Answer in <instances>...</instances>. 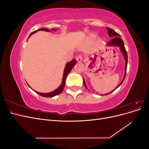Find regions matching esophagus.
I'll list each match as a JSON object with an SVG mask.
<instances>
[{
  "label": "esophagus",
  "mask_w": 149,
  "mask_h": 149,
  "mask_svg": "<svg viewBox=\"0 0 149 149\" xmlns=\"http://www.w3.org/2000/svg\"><path fill=\"white\" fill-rule=\"evenodd\" d=\"M76 60H77V61H78V62L82 61V60H83L82 55H78L77 57H76Z\"/></svg>",
  "instance_id": "34e87169"
}]
</instances>
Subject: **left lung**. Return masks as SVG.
I'll return each instance as SVG.
<instances>
[{"label":"left lung","instance_id":"8db88e82","mask_svg":"<svg viewBox=\"0 0 149 149\" xmlns=\"http://www.w3.org/2000/svg\"><path fill=\"white\" fill-rule=\"evenodd\" d=\"M107 30L108 31V35H109V37H112V38L110 40V41L108 42L107 43V45H110V46H112V45H116V46H118L120 47V51L123 52V55L124 56V58H125V74H124V77L123 79V81H122L121 83H120V84L118 86V88L119 86L123 83L124 80L125 78V75H126V72H127V61H128V57H127V52H126L125 50V48L124 47V42L123 40H122L119 37H120V35L117 32H116V31L114 30H113L112 29H110V28H107ZM83 83H84V85L85 86V87L87 88L86 86V84L84 83V81H83ZM114 89V90H115ZM112 92L108 93V94H106V95H107V94H109L110 93H111Z\"/></svg>","mask_w":149,"mask_h":149}]
</instances>
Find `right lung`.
I'll list each match as a JSON object with an SVG mask.
<instances>
[{"label":"right lung","instance_id":"right-lung-1","mask_svg":"<svg viewBox=\"0 0 149 149\" xmlns=\"http://www.w3.org/2000/svg\"><path fill=\"white\" fill-rule=\"evenodd\" d=\"M37 30H44V31H49V30L48 29H38ZM33 31V32L30 35L29 37L33 33L36 32V31ZM76 62V59H73V60H71V61L68 63L66 65L65 71H64V74H63V80H62V83H61V84L60 85V86L57 89H56L54 91H53L52 93H37V92H36V93H37V94H38L39 95L42 96H43V97H53V96L58 95V94H60L63 91V89H64L65 85V81H66V79L67 76H68V74H69V73L71 71L72 68H73V67L75 65Z\"/></svg>","mask_w":149,"mask_h":149}]
</instances>
